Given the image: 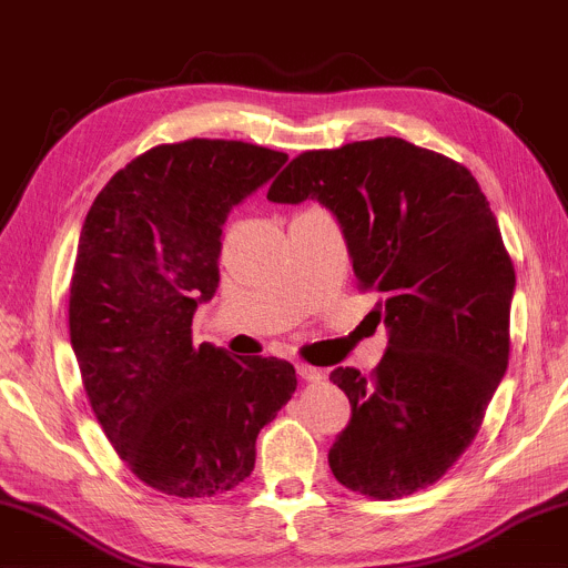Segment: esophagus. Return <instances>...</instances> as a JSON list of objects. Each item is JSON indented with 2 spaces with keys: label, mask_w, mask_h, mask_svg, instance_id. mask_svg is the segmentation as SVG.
I'll list each match as a JSON object with an SVG mask.
<instances>
[{
  "label": "esophagus",
  "mask_w": 568,
  "mask_h": 568,
  "mask_svg": "<svg viewBox=\"0 0 568 568\" xmlns=\"http://www.w3.org/2000/svg\"><path fill=\"white\" fill-rule=\"evenodd\" d=\"M295 371H297V375H300L302 379H305V382H320V379H322V373L316 371V367L307 365V363H297Z\"/></svg>",
  "instance_id": "34e87169"
}]
</instances>
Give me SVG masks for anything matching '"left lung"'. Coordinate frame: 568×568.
Here are the masks:
<instances>
[{"mask_svg": "<svg viewBox=\"0 0 568 568\" xmlns=\"http://www.w3.org/2000/svg\"><path fill=\"white\" fill-rule=\"evenodd\" d=\"M326 205L344 230L367 314L389 328L379 365L328 375L351 418L328 467L394 500L438 481L471 440L508 367L516 268L471 171L402 138L297 154L268 201Z\"/></svg>", "mask_w": 568, "mask_h": 568, "instance_id": "1", "label": "left lung"}]
</instances>
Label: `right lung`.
Listing matches in <instances>:
<instances>
[{
  "label": "right lung",
  "instance_id": "obj_1",
  "mask_svg": "<svg viewBox=\"0 0 568 568\" xmlns=\"http://www.w3.org/2000/svg\"><path fill=\"white\" fill-rule=\"evenodd\" d=\"M287 162L242 140L193 138L135 156L91 203L70 281L82 385L125 467L179 498L232 491L256 435L297 387L281 358H230L191 338L220 283L230 210Z\"/></svg>",
  "mask_w": 568,
  "mask_h": 568
}]
</instances>
